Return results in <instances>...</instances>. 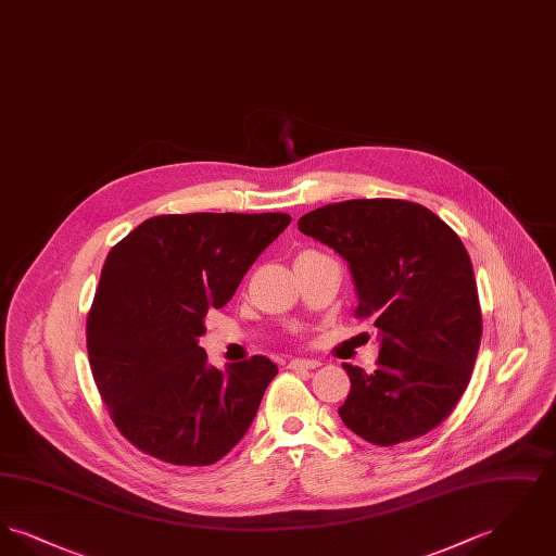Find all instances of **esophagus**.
I'll return each mask as SVG.
<instances>
[{"label":"esophagus","mask_w":556,"mask_h":556,"mask_svg":"<svg viewBox=\"0 0 556 556\" xmlns=\"http://www.w3.org/2000/svg\"><path fill=\"white\" fill-rule=\"evenodd\" d=\"M320 363L311 358H293L290 361V369H318Z\"/></svg>","instance_id":"esophagus-1"}]
</instances>
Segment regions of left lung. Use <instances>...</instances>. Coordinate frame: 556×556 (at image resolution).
Listing matches in <instances>:
<instances>
[{
    "label": "left lung",
    "instance_id": "left-lung-1",
    "mask_svg": "<svg viewBox=\"0 0 556 556\" xmlns=\"http://www.w3.org/2000/svg\"><path fill=\"white\" fill-rule=\"evenodd\" d=\"M298 229L344 258L358 293L354 315L381 336L375 370L344 363L345 427L377 446L435 429L469 386L483 327L460 238L429 208L392 198L327 204Z\"/></svg>",
    "mask_w": 556,
    "mask_h": 556
}]
</instances>
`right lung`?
Returning a JSON list of instances; mask_svg holds the SVG:
<instances>
[{
    "label": "right lung",
    "instance_id": "right-lung-1",
    "mask_svg": "<svg viewBox=\"0 0 556 556\" xmlns=\"http://www.w3.org/2000/svg\"><path fill=\"white\" fill-rule=\"evenodd\" d=\"M290 214L193 212L143 220L108 254L87 313V354L110 419L170 465L220 460L254 421L275 363L208 365L198 338Z\"/></svg>",
    "mask_w": 556,
    "mask_h": 556
}]
</instances>
